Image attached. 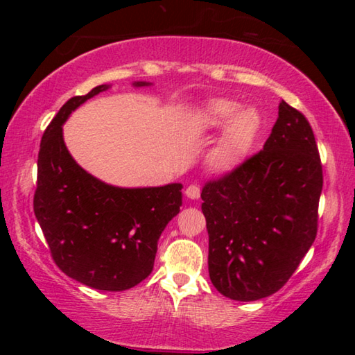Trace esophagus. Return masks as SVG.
<instances>
[{"label": "esophagus", "mask_w": 355, "mask_h": 355, "mask_svg": "<svg viewBox=\"0 0 355 355\" xmlns=\"http://www.w3.org/2000/svg\"><path fill=\"white\" fill-rule=\"evenodd\" d=\"M184 196L191 200H197L200 197V188H199V186H196V184H191L184 189Z\"/></svg>", "instance_id": "obj_1"}]
</instances>
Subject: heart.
<instances>
[{"instance_id":"b5f03b06","label":"heart","mask_w":355,"mask_h":355,"mask_svg":"<svg viewBox=\"0 0 355 355\" xmlns=\"http://www.w3.org/2000/svg\"><path fill=\"white\" fill-rule=\"evenodd\" d=\"M192 127L199 136L222 130L207 153V164L216 173H230L248 158L263 128V117L254 106L243 107L235 100L218 97L202 105Z\"/></svg>"}]
</instances>
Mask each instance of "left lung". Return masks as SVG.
I'll list each match as a JSON object with an SVG mask.
<instances>
[{
    "label": "left lung",
    "instance_id": "8db88e82",
    "mask_svg": "<svg viewBox=\"0 0 355 355\" xmlns=\"http://www.w3.org/2000/svg\"><path fill=\"white\" fill-rule=\"evenodd\" d=\"M321 191L313 131L282 100L260 153L202 191L216 290L243 302L279 291L315 241Z\"/></svg>",
    "mask_w": 355,
    "mask_h": 355
}]
</instances>
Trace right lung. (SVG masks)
<instances>
[{
	"label": "right lung",
	"mask_w": 355,
	"mask_h": 355,
	"mask_svg": "<svg viewBox=\"0 0 355 355\" xmlns=\"http://www.w3.org/2000/svg\"><path fill=\"white\" fill-rule=\"evenodd\" d=\"M153 83L135 81V87ZM101 84L65 103L40 142L34 214L53 260L69 277L101 291H125L153 271L158 239L180 213L182 183L120 188L84 171L64 142L62 125Z\"/></svg>",
	"instance_id": "obj_1"
}]
</instances>
